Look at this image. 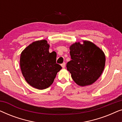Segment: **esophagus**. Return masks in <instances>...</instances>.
Listing matches in <instances>:
<instances>
[{
	"mask_svg": "<svg viewBox=\"0 0 122 122\" xmlns=\"http://www.w3.org/2000/svg\"><path fill=\"white\" fill-rule=\"evenodd\" d=\"M61 66H62V68H65L66 67V63H62V64H61Z\"/></svg>",
	"mask_w": 122,
	"mask_h": 122,
	"instance_id": "1",
	"label": "esophagus"
}]
</instances>
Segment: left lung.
<instances>
[{
  "label": "left lung",
  "instance_id": "1",
  "mask_svg": "<svg viewBox=\"0 0 122 122\" xmlns=\"http://www.w3.org/2000/svg\"><path fill=\"white\" fill-rule=\"evenodd\" d=\"M71 61L66 64L72 79L80 86L92 84L101 76L104 69L106 56L94 43L83 41V44L75 43L70 46Z\"/></svg>",
  "mask_w": 122,
  "mask_h": 122
}]
</instances>
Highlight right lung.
I'll return each instance as SVG.
<instances>
[{
    "label": "right lung",
    "mask_w": 122,
    "mask_h": 122,
    "mask_svg": "<svg viewBox=\"0 0 122 122\" xmlns=\"http://www.w3.org/2000/svg\"><path fill=\"white\" fill-rule=\"evenodd\" d=\"M46 40L36 41L21 53L20 66L25 81L33 87L42 90L50 86L61 66L56 63V52L49 53Z\"/></svg>",
    "instance_id": "obj_1"
}]
</instances>
